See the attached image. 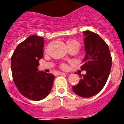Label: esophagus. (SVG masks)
<instances>
[{
    "label": "esophagus",
    "instance_id": "1",
    "mask_svg": "<svg viewBox=\"0 0 124 124\" xmlns=\"http://www.w3.org/2000/svg\"><path fill=\"white\" fill-rule=\"evenodd\" d=\"M58 74L59 75H67V73H63V72H59Z\"/></svg>",
    "mask_w": 124,
    "mask_h": 124
}]
</instances>
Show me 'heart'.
I'll use <instances>...</instances> for the list:
<instances>
[{
	"mask_svg": "<svg viewBox=\"0 0 124 124\" xmlns=\"http://www.w3.org/2000/svg\"><path fill=\"white\" fill-rule=\"evenodd\" d=\"M67 48H69L70 46H74V45H79V43L75 40H72V39H70V40H69L67 41ZM61 68L62 69H65L67 68V65L65 63H62L61 65Z\"/></svg>",
	"mask_w": 124,
	"mask_h": 124,
	"instance_id": "obj_1",
	"label": "heart"
}]
</instances>
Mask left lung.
Masks as SVG:
<instances>
[{
    "label": "left lung",
    "mask_w": 124,
    "mask_h": 124,
    "mask_svg": "<svg viewBox=\"0 0 124 124\" xmlns=\"http://www.w3.org/2000/svg\"><path fill=\"white\" fill-rule=\"evenodd\" d=\"M83 34L85 55L81 69L85 70L86 74L80 75L81 79L73 86V91L80 97L89 98L105 86L110 73L112 57L108 45L97 33L86 31Z\"/></svg>",
    "instance_id": "obj_1"
}]
</instances>
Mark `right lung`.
I'll list each match as a JSON object with an SVG mask.
<instances>
[{"label":"right lung","instance_id":"1","mask_svg":"<svg viewBox=\"0 0 124 124\" xmlns=\"http://www.w3.org/2000/svg\"><path fill=\"white\" fill-rule=\"evenodd\" d=\"M44 38L31 35L19 43L11 59L13 79L18 91L27 99L39 101L46 98L55 76L39 71V60L43 57Z\"/></svg>","mask_w":124,"mask_h":124}]
</instances>
